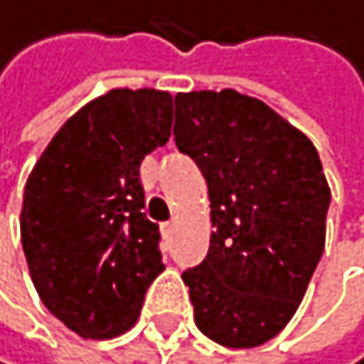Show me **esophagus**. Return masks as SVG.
<instances>
[{"label":"esophagus","mask_w":364,"mask_h":364,"mask_svg":"<svg viewBox=\"0 0 364 364\" xmlns=\"http://www.w3.org/2000/svg\"><path fill=\"white\" fill-rule=\"evenodd\" d=\"M176 227H178V220H176V218L167 220V223H165V234H167V236H171V234L176 232Z\"/></svg>","instance_id":"34e87169"}]
</instances>
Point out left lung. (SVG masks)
<instances>
[{"label":"left lung","mask_w":364,"mask_h":364,"mask_svg":"<svg viewBox=\"0 0 364 364\" xmlns=\"http://www.w3.org/2000/svg\"><path fill=\"white\" fill-rule=\"evenodd\" d=\"M174 141L210 199L206 259L183 271L195 323L229 348L259 346L301 305L323 255L331 188L314 144L234 89L174 96Z\"/></svg>","instance_id":"obj_1"}]
</instances>
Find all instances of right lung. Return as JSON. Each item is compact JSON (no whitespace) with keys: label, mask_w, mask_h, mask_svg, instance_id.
I'll list each match as a JSON object with an SVG mask.
<instances>
[{"label":"right lung","mask_w":364,"mask_h":364,"mask_svg":"<svg viewBox=\"0 0 364 364\" xmlns=\"http://www.w3.org/2000/svg\"><path fill=\"white\" fill-rule=\"evenodd\" d=\"M171 96L112 89L61 126L24 186L20 234L43 305L85 340L135 326L165 271L139 165L169 141Z\"/></svg>","instance_id":"1"}]
</instances>
